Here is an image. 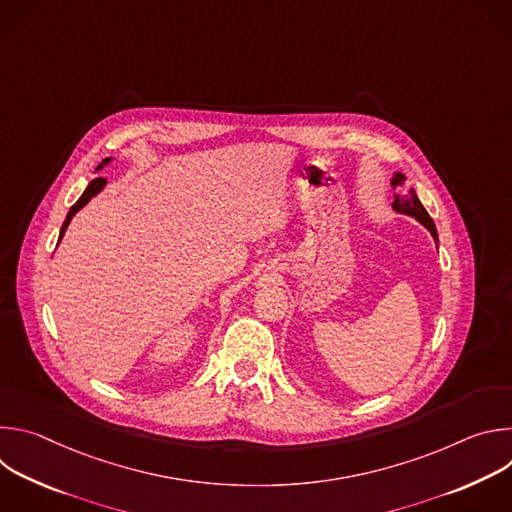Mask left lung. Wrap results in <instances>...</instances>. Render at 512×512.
Returning a JSON list of instances; mask_svg holds the SVG:
<instances>
[{
    "instance_id": "obj_1",
    "label": "left lung",
    "mask_w": 512,
    "mask_h": 512,
    "mask_svg": "<svg viewBox=\"0 0 512 512\" xmlns=\"http://www.w3.org/2000/svg\"><path fill=\"white\" fill-rule=\"evenodd\" d=\"M405 176L401 172H395L393 174V180H391V186L397 190L395 192V200H393V210L399 212V214H407V216H413L417 223H421L433 237V241L437 243V229L431 221V216L427 214V210L423 208L421 200L417 198L415 190L413 188H405Z\"/></svg>"
}]
</instances>
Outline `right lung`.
Segmentation results:
<instances>
[{
	"label": "right lung",
	"mask_w": 512,
	"mask_h": 512,
	"mask_svg": "<svg viewBox=\"0 0 512 512\" xmlns=\"http://www.w3.org/2000/svg\"><path fill=\"white\" fill-rule=\"evenodd\" d=\"M113 162V158H105L99 166H97V170L95 172H101L105 166H109ZM107 186V180L105 178H95V180H91L89 182V186L85 188V192L81 194V198L70 206V210H68V214H66V218H64V223H62V229H60V235H58V243L62 241V237H64V233H66V229H68V225H70V221H72V216H75L83 206H87L103 188Z\"/></svg>",
	"instance_id": "obj_1"
}]
</instances>
